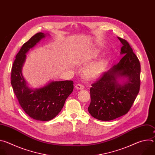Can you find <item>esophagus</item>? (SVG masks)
I'll list each match as a JSON object with an SVG mask.
<instances>
[{
    "label": "esophagus",
    "mask_w": 155,
    "mask_h": 155,
    "mask_svg": "<svg viewBox=\"0 0 155 155\" xmlns=\"http://www.w3.org/2000/svg\"><path fill=\"white\" fill-rule=\"evenodd\" d=\"M84 86L83 85H82L81 84H76V86H75V88L76 89H77V90H83L84 89Z\"/></svg>",
    "instance_id": "esophagus-1"
}]
</instances>
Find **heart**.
I'll return each instance as SVG.
<instances>
[{"mask_svg":"<svg viewBox=\"0 0 155 155\" xmlns=\"http://www.w3.org/2000/svg\"><path fill=\"white\" fill-rule=\"evenodd\" d=\"M97 56V51H92L87 53L81 59L82 62L87 63L95 59ZM106 65V61L104 59H99L95 61L89 65L84 70V75L89 78H93L99 75L104 70Z\"/></svg>","mask_w":155,"mask_h":155,"instance_id":"1","label":"heart"}]
</instances>
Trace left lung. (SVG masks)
Masks as SVG:
<instances>
[{
	"mask_svg": "<svg viewBox=\"0 0 155 155\" xmlns=\"http://www.w3.org/2000/svg\"><path fill=\"white\" fill-rule=\"evenodd\" d=\"M122 44L120 62L91 84L88 112L101 121H110L126 114L140 90V64L129 43L118 37ZM119 79H123L120 84Z\"/></svg>",
	"mask_w": 155,
	"mask_h": 155,
	"instance_id": "1",
	"label": "left lung"
}]
</instances>
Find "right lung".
Returning <instances> with one entry per match:
<instances>
[{
	"mask_svg": "<svg viewBox=\"0 0 155 155\" xmlns=\"http://www.w3.org/2000/svg\"><path fill=\"white\" fill-rule=\"evenodd\" d=\"M46 34L38 32L23 44L13 62L11 84L19 105L26 114L38 121H49L61 112L65 101L74 90L71 80L53 81L41 87L32 89L22 74L26 53Z\"/></svg>",
	"mask_w": 155,
	"mask_h": 155,
	"instance_id": "1",
	"label": "right lung"
}]
</instances>
